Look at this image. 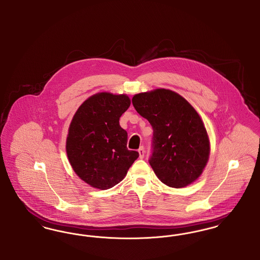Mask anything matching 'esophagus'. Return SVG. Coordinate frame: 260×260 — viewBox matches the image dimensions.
I'll return each mask as SVG.
<instances>
[{
	"label": "esophagus",
	"instance_id": "1",
	"mask_svg": "<svg viewBox=\"0 0 260 260\" xmlns=\"http://www.w3.org/2000/svg\"><path fill=\"white\" fill-rule=\"evenodd\" d=\"M138 154H139V158L140 159H143L144 158V155H145V150L143 147H140L138 149Z\"/></svg>",
	"mask_w": 260,
	"mask_h": 260
}]
</instances>
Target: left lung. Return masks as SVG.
Listing matches in <instances>:
<instances>
[{
    "label": "left lung",
    "instance_id": "8db88e82",
    "mask_svg": "<svg viewBox=\"0 0 260 260\" xmlns=\"http://www.w3.org/2000/svg\"><path fill=\"white\" fill-rule=\"evenodd\" d=\"M133 104L153 127L150 165L164 184L183 188L196 181L210 158V142L198 112L171 89L135 94Z\"/></svg>",
    "mask_w": 260,
    "mask_h": 260
}]
</instances>
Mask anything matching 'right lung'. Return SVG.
<instances>
[{"label":"right lung","mask_w":260,"mask_h":260,"mask_svg":"<svg viewBox=\"0 0 260 260\" xmlns=\"http://www.w3.org/2000/svg\"><path fill=\"white\" fill-rule=\"evenodd\" d=\"M131 105L126 94L98 92L78 108L68 128L66 153L75 173L88 185L106 190L121 182L138 158L126 148L119 120Z\"/></svg>","instance_id":"right-lung-1"}]
</instances>
